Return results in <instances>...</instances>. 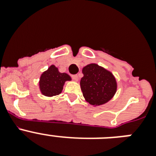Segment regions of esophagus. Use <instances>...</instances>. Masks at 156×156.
I'll return each mask as SVG.
<instances>
[{
  "mask_svg": "<svg viewBox=\"0 0 156 156\" xmlns=\"http://www.w3.org/2000/svg\"><path fill=\"white\" fill-rule=\"evenodd\" d=\"M72 77H73V79L75 81H78V80H79V76L77 75H73L72 76Z\"/></svg>",
  "mask_w": 156,
  "mask_h": 156,
  "instance_id": "obj_1",
  "label": "esophagus"
}]
</instances>
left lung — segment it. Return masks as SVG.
<instances>
[{
    "label": "left lung",
    "instance_id": "1",
    "mask_svg": "<svg viewBox=\"0 0 156 156\" xmlns=\"http://www.w3.org/2000/svg\"><path fill=\"white\" fill-rule=\"evenodd\" d=\"M80 87L87 102L94 106L109 101L117 90V83L111 72L95 63L84 66Z\"/></svg>",
    "mask_w": 156,
    "mask_h": 156
}]
</instances>
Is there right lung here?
<instances>
[{"label": "right lung", "mask_w": 156, "mask_h": 156, "mask_svg": "<svg viewBox=\"0 0 156 156\" xmlns=\"http://www.w3.org/2000/svg\"><path fill=\"white\" fill-rule=\"evenodd\" d=\"M71 80L69 75L66 73H60L55 66L51 65L40 77V90L44 96L53 97L61 94L65 83Z\"/></svg>", "instance_id": "right-lung-1"}]
</instances>
